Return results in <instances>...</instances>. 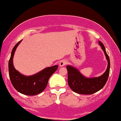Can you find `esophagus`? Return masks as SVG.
Returning a JSON list of instances; mask_svg holds the SVG:
<instances>
[{
    "label": "esophagus",
    "mask_w": 121,
    "mask_h": 121,
    "mask_svg": "<svg viewBox=\"0 0 121 121\" xmlns=\"http://www.w3.org/2000/svg\"><path fill=\"white\" fill-rule=\"evenodd\" d=\"M67 64V61L66 60H65V59H63V60H61L60 62H59V66L60 67H63L64 66H65Z\"/></svg>",
    "instance_id": "34e87169"
}]
</instances>
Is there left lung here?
<instances>
[{"label": "left lung", "mask_w": 121, "mask_h": 121, "mask_svg": "<svg viewBox=\"0 0 121 121\" xmlns=\"http://www.w3.org/2000/svg\"><path fill=\"white\" fill-rule=\"evenodd\" d=\"M99 44L108 61L107 68L103 75L98 77L87 78L75 67L71 65L66 66L68 71V84L70 88L76 93L82 95L93 94L103 88L107 82L110 72V59L103 43L99 41Z\"/></svg>", "instance_id": "1"}]
</instances>
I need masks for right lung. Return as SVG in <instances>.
<instances>
[{"instance_id": "add662e5", "label": "right lung", "mask_w": 121, "mask_h": 121, "mask_svg": "<svg viewBox=\"0 0 121 121\" xmlns=\"http://www.w3.org/2000/svg\"><path fill=\"white\" fill-rule=\"evenodd\" d=\"M22 40L18 42L13 48L9 62V76L12 86L16 90L23 95L33 96L42 92L48 85L50 77L56 71L58 66L48 67L33 75L26 76L15 69L13 59L16 50Z\"/></svg>"}]
</instances>
